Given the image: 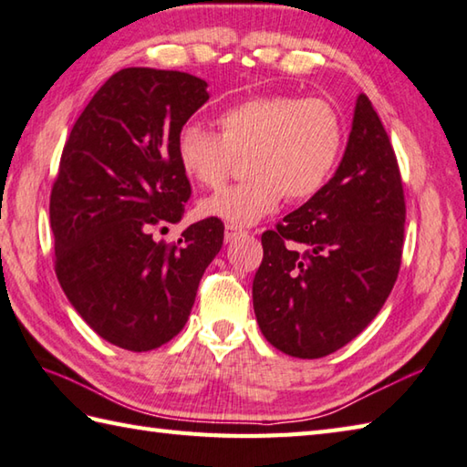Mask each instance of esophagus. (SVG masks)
<instances>
[{
  "label": "esophagus",
  "mask_w": 467,
  "mask_h": 467,
  "mask_svg": "<svg viewBox=\"0 0 467 467\" xmlns=\"http://www.w3.org/2000/svg\"><path fill=\"white\" fill-rule=\"evenodd\" d=\"M237 235H242V227H237L234 223L225 225V242H234Z\"/></svg>",
  "instance_id": "34e87169"
}]
</instances>
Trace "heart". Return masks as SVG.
Instances as JSON below:
<instances>
[{
  "mask_svg": "<svg viewBox=\"0 0 467 467\" xmlns=\"http://www.w3.org/2000/svg\"><path fill=\"white\" fill-rule=\"evenodd\" d=\"M219 134L189 124L177 138L184 174L201 187L219 189L245 156L250 174L201 203V213L234 225L256 223L280 203L315 197L336 171L346 142L339 111L321 97L254 95L217 116Z\"/></svg>",
  "mask_w": 467,
  "mask_h": 467,
  "instance_id": "1",
  "label": "heart"
}]
</instances>
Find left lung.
<instances>
[{"label":"left lung","mask_w":467,"mask_h":467,"mask_svg":"<svg viewBox=\"0 0 467 467\" xmlns=\"http://www.w3.org/2000/svg\"><path fill=\"white\" fill-rule=\"evenodd\" d=\"M404 217L397 154L362 93L333 179L262 234L252 296L264 337L288 356L313 359L359 336L397 283Z\"/></svg>","instance_id":"1"}]
</instances>
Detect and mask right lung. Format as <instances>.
Here are the masks:
<instances>
[{
  "label": "right lung",
  "instance_id": "1",
  "mask_svg": "<svg viewBox=\"0 0 467 467\" xmlns=\"http://www.w3.org/2000/svg\"><path fill=\"white\" fill-rule=\"evenodd\" d=\"M207 83L146 67L111 75L75 121L50 192L55 270L70 305L105 341L148 351L187 323L199 280L223 244L217 217L154 242L191 197L177 138Z\"/></svg>",
  "mask_w": 467,
  "mask_h": 467
}]
</instances>
